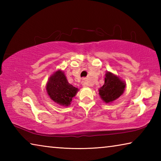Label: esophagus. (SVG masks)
Masks as SVG:
<instances>
[{
  "mask_svg": "<svg viewBox=\"0 0 161 161\" xmlns=\"http://www.w3.org/2000/svg\"><path fill=\"white\" fill-rule=\"evenodd\" d=\"M81 85H82V86H83V87H86V86H88V84H87L86 83V81H81Z\"/></svg>",
  "mask_w": 161,
  "mask_h": 161,
  "instance_id": "obj_1",
  "label": "esophagus"
}]
</instances>
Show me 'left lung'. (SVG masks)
I'll use <instances>...</instances> for the list:
<instances>
[{
    "label": "left lung",
    "mask_w": 161,
    "mask_h": 161,
    "mask_svg": "<svg viewBox=\"0 0 161 161\" xmlns=\"http://www.w3.org/2000/svg\"><path fill=\"white\" fill-rule=\"evenodd\" d=\"M126 86V82L119 76L107 72L105 75L104 84L99 89V94L103 102L111 103L123 94Z\"/></svg>",
    "instance_id": "left-lung-1"
}]
</instances>
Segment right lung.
<instances>
[{
    "mask_svg": "<svg viewBox=\"0 0 161 161\" xmlns=\"http://www.w3.org/2000/svg\"><path fill=\"white\" fill-rule=\"evenodd\" d=\"M45 87L50 99L62 107L69 106L72 98L79 91L78 88L68 82L64 72L61 69L55 71L50 76Z\"/></svg>",
    "mask_w": 161,
    "mask_h": 161,
    "instance_id": "right-lung-1",
    "label": "right lung"
}]
</instances>
